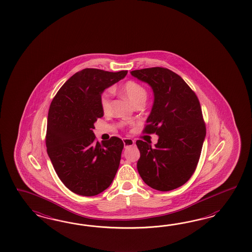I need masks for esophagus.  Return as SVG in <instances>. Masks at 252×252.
<instances>
[{
    "label": "esophagus",
    "mask_w": 252,
    "mask_h": 252,
    "mask_svg": "<svg viewBox=\"0 0 252 252\" xmlns=\"http://www.w3.org/2000/svg\"><path fill=\"white\" fill-rule=\"evenodd\" d=\"M123 142H124V145L126 148V147H129V146H133L135 144V141L132 139V138H127V137H125L123 138Z\"/></svg>",
    "instance_id": "esophagus-1"
}]
</instances>
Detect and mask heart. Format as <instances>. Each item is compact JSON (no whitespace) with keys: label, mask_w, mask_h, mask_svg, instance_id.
I'll list each match as a JSON object with an SVG mask.
<instances>
[{"label":"heart","mask_w":252,"mask_h":252,"mask_svg":"<svg viewBox=\"0 0 252 252\" xmlns=\"http://www.w3.org/2000/svg\"><path fill=\"white\" fill-rule=\"evenodd\" d=\"M123 95L126 96L135 105H143L148 97L145 87L135 80H127L121 88ZM99 106L104 114H109L112 109V92L107 90L99 96Z\"/></svg>","instance_id":"heart-1"}]
</instances>
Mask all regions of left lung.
I'll return each instance as SVG.
<instances>
[{
  "mask_svg": "<svg viewBox=\"0 0 252 252\" xmlns=\"http://www.w3.org/2000/svg\"><path fill=\"white\" fill-rule=\"evenodd\" d=\"M153 88L154 103L143 133L157 134L158 143L137 140V171L156 190L170 191L194 174L206 136L200 103L190 87L170 69L151 67L130 72Z\"/></svg>",
  "mask_w": 252,
  "mask_h": 252,
  "instance_id": "obj_1",
  "label": "left lung"
}]
</instances>
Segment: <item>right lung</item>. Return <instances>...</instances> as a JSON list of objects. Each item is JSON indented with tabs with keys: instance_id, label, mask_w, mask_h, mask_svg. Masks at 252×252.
<instances>
[{
	"instance_id": "obj_1",
	"label": "right lung",
	"mask_w": 252,
	"mask_h": 252,
	"mask_svg": "<svg viewBox=\"0 0 252 252\" xmlns=\"http://www.w3.org/2000/svg\"><path fill=\"white\" fill-rule=\"evenodd\" d=\"M127 71L85 68L63 85L48 113L46 147L63 185L81 196H96L112 184L121 160L124 142L112 137L96 140L94 123L103 116L99 96L126 76Z\"/></svg>"
}]
</instances>
